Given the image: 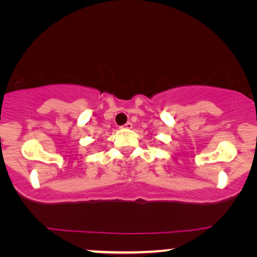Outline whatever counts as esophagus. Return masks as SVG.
I'll use <instances>...</instances> for the list:
<instances>
[{"mask_svg": "<svg viewBox=\"0 0 257 257\" xmlns=\"http://www.w3.org/2000/svg\"><path fill=\"white\" fill-rule=\"evenodd\" d=\"M122 128H127V130H130V128H132V123H131V122H130V121H128V122H126V123H125V125H123V126H122Z\"/></svg>", "mask_w": 257, "mask_h": 257, "instance_id": "obj_1", "label": "esophagus"}]
</instances>
